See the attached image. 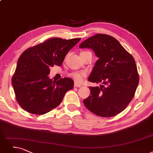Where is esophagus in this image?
I'll list each match as a JSON object with an SVG mask.
<instances>
[{"instance_id":"34e87169","label":"esophagus","mask_w":153,"mask_h":153,"mask_svg":"<svg viewBox=\"0 0 153 153\" xmlns=\"http://www.w3.org/2000/svg\"><path fill=\"white\" fill-rule=\"evenodd\" d=\"M74 87H81L82 85H81L80 84L77 83L75 82V83H74Z\"/></svg>"}]
</instances>
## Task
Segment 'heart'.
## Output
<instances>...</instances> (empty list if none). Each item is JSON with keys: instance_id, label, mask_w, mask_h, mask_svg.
<instances>
[{"instance_id": "heart-1", "label": "heart", "mask_w": 153, "mask_h": 153, "mask_svg": "<svg viewBox=\"0 0 153 153\" xmlns=\"http://www.w3.org/2000/svg\"><path fill=\"white\" fill-rule=\"evenodd\" d=\"M83 52H87V51H83ZM82 52V53H83ZM71 76L75 79V80L77 82H81L83 81V78L86 76V73L85 72H73L70 75Z\"/></svg>"}]
</instances>
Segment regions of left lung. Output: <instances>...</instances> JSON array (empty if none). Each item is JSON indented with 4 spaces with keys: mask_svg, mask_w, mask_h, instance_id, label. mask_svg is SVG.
<instances>
[{
    "mask_svg": "<svg viewBox=\"0 0 153 153\" xmlns=\"http://www.w3.org/2000/svg\"><path fill=\"white\" fill-rule=\"evenodd\" d=\"M80 48L91 49L99 58L88 80L100 83L90 87V95L83 100L90 111L100 117H113L126 108L139 83L135 60L111 36L97 34L85 40Z\"/></svg>",
    "mask_w": 153,
    "mask_h": 153,
    "instance_id": "8db88e82",
    "label": "left lung"
}]
</instances>
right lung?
Listing matches in <instances>:
<instances>
[{
    "label": "right lung",
    "mask_w": 153,
    "mask_h": 153,
    "mask_svg": "<svg viewBox=\"0 0 153 153\" xmlns=\"http://www.w3.org/2000/svg\"><path fill=\"white\" fill-rule=\"evenodd\" d=\"M81 38H54L24 51L12 78L16 100L26 111L45 114L58 107L67 91L73 88L70 78L53 82L50 68L62 65L66 54Z\"/></svg>",
    "instance_id": "1"
}]
</instances>
